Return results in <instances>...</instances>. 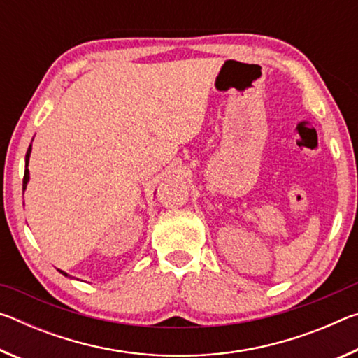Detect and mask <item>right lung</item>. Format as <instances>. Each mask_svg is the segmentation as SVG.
I'll return each instance as SVG.
<instances>
[{"mask_svg":"<svg viewBox=\"0 0 358 358\" xmlns=\"http://www.w3.org/2000/svg\"><path fill=\"white\" fill-rule=\"evenodd\" d=\"M29 155H31V145H29V148H28V151H27V156H25V175H23V191L27 189V185H28V180H29V171H28ZM59 273L64 275V276H69L68 273H64L63 270H59Z\"/></svg>","mask_w":358,"mask_h":358,"instance_id":"1","label":"right lung"}]
</instances>
